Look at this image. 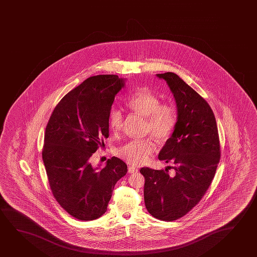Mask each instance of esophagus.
Here are the masks:
<instances>
[{"mask_svg":"<svg viewBox=\"0 0 257 257\" xmlns=\"http://www.w3.org/2000/svg\"><path fill=\"white\" fill-rule=\"evenodd\" d=\"M138 171V169L134 167V166H129V167H128V172H129V173H137Z\"/></svg>","mask_w":257,"mask_h":257,"instance_id":"obj_1","label":"esophagus"}]
</instances>
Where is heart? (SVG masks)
I'll use <instances>...</instances> for the list:
<instances>
[{"label":"heart","instance_id":"b5f03b06","mask_svg":"<svg viewBox=\"0 0 257 257\" xmlns=\"http://www.w3.org/2000/svg\"><path fill=\"white\" fill-rule=\"evenodd\" d=\"M125 105L130 110L145 117V130L159 141L171 137L175 130L178 115L171 102H161L160 99L148 88H140L127 97ZM123 115L119 109L112 108L108 114V125L114 132L123 127ZM157 149L151 139L132 141L115 149L120 158L132 165L145 164Z\"/></svg>","mask_w":257,"mask_h":257}]
</instances>
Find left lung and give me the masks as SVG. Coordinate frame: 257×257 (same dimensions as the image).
<instances>
[{"instance_id":"obj_1","label":"left lung","mask_w":257,"mask_h":257,"mask_svg":"<svg viewBox=\"0 0 257 257\" xmlns=\"http://www.w3.org/2000/svg\"><path fill=\"white\" fill-rule=\"evenodd\" d=\"M157 76L167 82L178 108L175 130L158 156L174 165L165 171L143 167L141 173L146 208L155 218L171 222L195 207L212 182L221 157L219 135L212 109L196 91L173 72Z\"/></svg>"}]
</instances>
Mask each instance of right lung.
I'll return each mask as SVG.
<instances>
[{"mask_svg":"<svg viewBox=\"0 0 257 257\" xmlns=\"http://www.w3.org/2000/svg\"><path fill=\"white\" fill-rule=\"evenodd\" d=\"M116 75H97L63 97L50 115L42 159L53 195L71 216L91 221L102 216L115 183L127 165L117 157L101 169L90 158L108 137V114L123 87Z\"/></svg>","mask_w":257,"mask_h":257,"instance_id":"right-lung-1","label":"right lung"}]
</instances>
